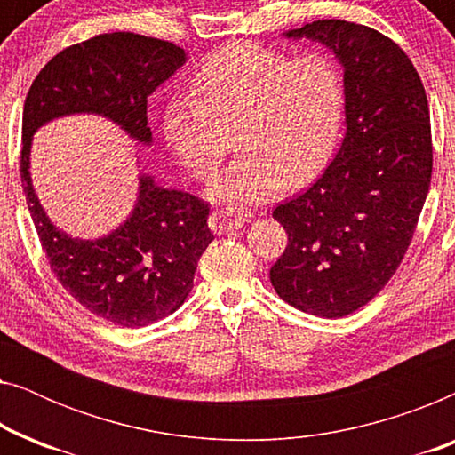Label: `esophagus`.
<instances>
[{
  "label": "esophagus",
  "instance_id": "esophagus-1",
  "mask_svg": "<svg viewBox=\"0 0 455 455\" xmlns=\"http://www.w3.org/2000/svg\"><path fill=\"white\" fill-rule=\"evenodd\" d=\"M246 221H251V213H246V211H238L234 207L213 211L209 217V226L215 234L232 232V229H238L244 226Z\"/></svg>",
  "mask_w": 455,
  "mask_h": 455
}]
</instances>
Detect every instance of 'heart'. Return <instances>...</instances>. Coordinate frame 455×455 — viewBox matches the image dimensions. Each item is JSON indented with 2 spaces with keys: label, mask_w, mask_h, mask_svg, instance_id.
Returning <instances> with one entry per match:
<instances>
[{
  "label": "heart",
  "mask_w": 455,
  "mask_h": 455,
  "mask_svg": "<svg viewBox=\"0 0 455 455\" xmlns=\"http://www.w3.org/2000/svg\"><path fill=\"white\" fill-rule=\"evenodd\" d=\"M195 97H176L164 116L165 139L195 178H211L232 151L242 153L215 195L242 204L304 184L323 170L344 124V76L331 55L257 43H229L198 66Z\"/></svg>",
  "instance_id": "obj_1"
}]
</instances>
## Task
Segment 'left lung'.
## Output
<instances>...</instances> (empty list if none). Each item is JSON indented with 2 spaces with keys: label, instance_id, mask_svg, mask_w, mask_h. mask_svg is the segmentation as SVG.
<instances>
[{
  "label": "left lung",
  "instance_id": "obj_1",
  "mask_svg": "<svg viewBox=\"0 0 455 455\" xmlns=\"http://www.w3.org/2000/svg\"><path fill=\"white\" fill-rule=\"evenodd\" d=\"M285 35L338 55L347 128L323 176L273 209L288 246L269 279L294 308L339 319L385 288L412 242L433 173L428 101L408 55L375 28L331 18Z\"/></svg>",
  "mask_w": 455,
  "mask_h": 455
}]
</instances>
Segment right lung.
Returning a JSON list of instances; mask_svg holds the SVG:
<instances>
[{
	"mask_svg": "<svg viewBox=\"0 0 455 455\" xmlns=\"http://www.w3.org/2000/svg\"><path fill=\"white\" fill-rule=\"evenodd\" d=\"M186 61L184 49L136 33H105L53 55L30 84L22 111L20 178L41 246L58 282L92 315L145 327L182 307L196 263L211 244L209 203L142 176L128 221L99 240L60 232L28 173L30 139L53 117L99 114L139 142H151L148 95Z\"/></svg>",
	"mask_w": 455,
	"mask_h": 455,
	"instance_id": "right-lung-1",
	"label": "right lung"
}]
</instances>
